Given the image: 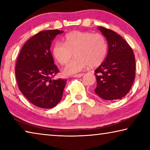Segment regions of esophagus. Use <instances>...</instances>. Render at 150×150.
I'll return each instance as SVG.
<instances>
[{"instance_id": "obj_1", "label": "esophagus", "mask_w": 150, "mask_h": 150, "mask_svg": "<svg viewBox=\"0 0 150 150\" xmlns=\"http://www.w3.org/2000/svg\"><path fill=\"white\" fill-rule=\"evenodd\" d=\"M83 73H80V74H76V75H74V77H82V76H83Z\"/></svg>"}]
</instances>
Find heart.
<instances>
[{"mask_svg":"<svg viewBox=\"0 0 150 150\" xmlns=\"http://www.w3.org/2000/svg\"><path fill=\"white\" fill-rule=\"evenodd\" d=\"M108 50L106 38L99 33L74 31L67 34L64 43L57 42L53 47V55L60 64L67 63L73 56L75 57L63 69L65 75H71L86 67H96L105 59Z\"/></svg>","mask_w":150,"mask_h":150,"instance_id":"obj_1","label":"heart"}]
</instances>
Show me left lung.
I'll return each instance as SVG.
<instances>
[{
    "label": "left lung",
    "instance_id": "8db88e82",
    "mask_svg": "<svg viewBox=\"0 0 150 150\" xmlns=\"http://www.w3.org/2000/svg\"><path fill=\"white\" fill-rule=\"evenodd\" d=\"M98 29L108 42V52L105 62L95 71V92L104 100H117L130 91L136 74V59L129 44L117 33L99 26Z\"/></svg>",
    "mask_w": 150,
    "mask_h": 150
}]
</instances>
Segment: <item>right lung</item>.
Wrapping results in <instances>:
<instances>
[{
    "instance_id": "obj_1",
    "label": "right lung",
    "mask_w": 150,
    "mask_h": 150,
    "mask_svg": "<svg viewBox=\"0 0 150 150\" xmlns=\"http://www.w3.org/2000/svg\"><path fill=\"white\" fill-rule=\"evenodd\" d=\"M58 30L41 31L25 43L16 61L15 73L19 90L33 105L51 108L59 103L66 79H53L59 69L50 52Z\"/></svg>"
}]
</instances>
